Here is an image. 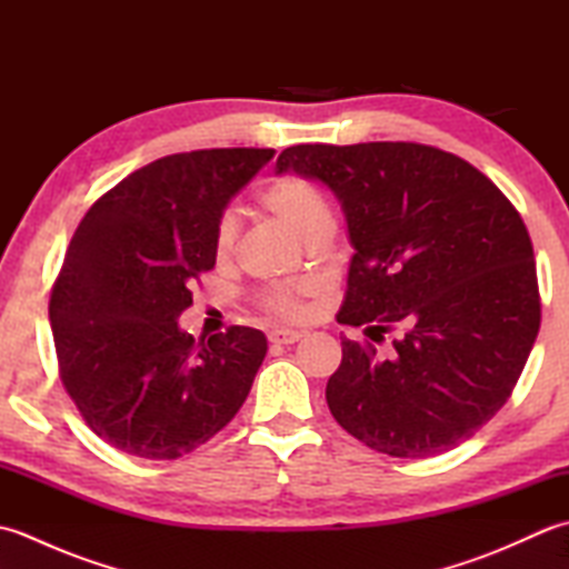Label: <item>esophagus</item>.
I'll return each instance as SVG.
<instances>
[{"label": "esophagus", "instance_id": "34e87169", "mask_svg": "<svg viewBox=\"0 0 569 569\" xmlns=\"http://www.w3.org/2000/svg\"><path fill=\"white\" fill-rule=\"evenodd\" d=\"M300 337H303V332H298V330H273V332H269V342H273V345H296Z\"/></svg>", "mask_w": 569, "mask_h": 569}]
</instances>
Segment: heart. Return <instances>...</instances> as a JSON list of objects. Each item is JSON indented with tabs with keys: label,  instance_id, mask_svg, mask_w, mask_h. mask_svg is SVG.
<instances>
[{
	"label": "heart",
	"instance_id": "heart-1",
	"mask_svg": "<svg viewBox=\"0 0 569 569\" xmlns=\"http://www.w3.org/2000/svg\"><path fill=\"white\" fill-rule=\"evenodd\" d=\"M259 200L266 210L278 217L296 237L308 241L325 224H332L330 204L322 192L306 180L303 176H278L263 186ZM237 241V217L234 212H222L214 227V257L217 261H227L234 251ZM308 288L276 286L259 296V306L273 318L293 320L303 312V298Z\"/></svg>",
	"mask_w": 569,
	"mask_h": 569
}]
</instances>
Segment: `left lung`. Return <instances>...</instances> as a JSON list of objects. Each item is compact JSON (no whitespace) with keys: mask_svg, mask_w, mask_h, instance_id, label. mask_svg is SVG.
<instances>
[{"mask_svg":"<svg viewBox=\"0 0 569 569\" xmlns=\"http://www.w3.org/2000/svg\"><path fill=\"white\" fill-rule=\"evenodd\" d=\"M320 180L340 200L349 241L325 398L340 426L391 457L422 459L469 440L509 401L540 330L533 244L509 198L455 153L413 141L298 143L276 173Z\"/></svg>","mask_w":569,"mask_h":569,"instance_id":"obj_1","label":"left lung"}]
</instances>
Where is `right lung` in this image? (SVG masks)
I'll return each instance as SVG.
<instances>
[{
    "label": "right lung",
    "instance_id": "1",
    "mask_svg": "<svg viewBox=\"0 0 569 569\" xmlns=\"http://www.w3.org/2000/svg\"><path fill=\"white\" fill-rule=\"evenodd\" d=\"M273 149H202L153 161L107 190L66 251L48 316L60 381L90 430L141 459H178L247 401L266 337L208 342L178 328L214 269V227Z\"/></svg>",
    "mask_w": 569,
    "mask_h": 569
}]
</instances>
